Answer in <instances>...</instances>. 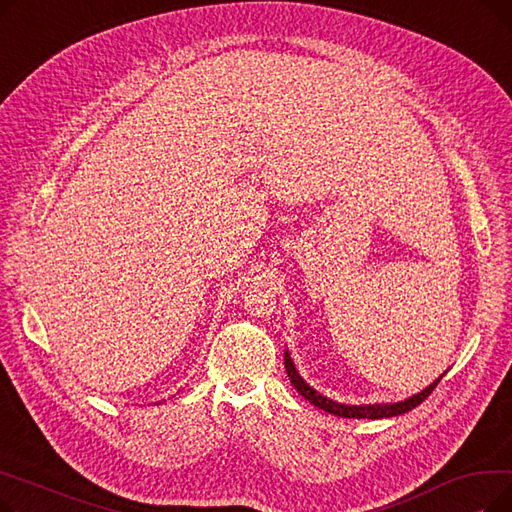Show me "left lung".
I'll return each instance as SVG.
<instances>
[{"mask_svg": "<svg viewBox=\"0 0 512 512\" xmlns=\"http://www.w3.org/2000/svg\"><path fill=\"white\" fill-rule=\"evenodd\" d=\"M284 367H286V373L290 378V384L297 388V392L309 400L313 407L317 409H324L326 413H332V415H338V417H348V419H388V417H396V415H405L409 413L411 409H415L417 405H421V402L432 394V390L438 386V382L444 378V371L440 378L429 384L427 388H423L421 392L405 398V400H398V402H375V405H344V402H336L324 394H319L313 386H309L303 378L299 369L294 367V361L290 357L288 351H284Z\"/></svg>", "mask_w": 512, "mask_h": 512, "instance_id": "obj_1", "label": "left lung"}]
</instances>
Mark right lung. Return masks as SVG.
<instances>
[{
  "mask_svg": "<svg viewBox=\"0 0 512 512\" xmlns=\"http://www.w3.org/2000/svg\"><path fill=\"white\" fill-rule=\"evenodd\" d=\"M157 405H161V402H157Z\"/></svg>",
  "mask_w": 512,
  "mask_h": 512,
  "instance_id": "add662e5",
  "label": "right lung"
}]
</instances>
